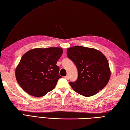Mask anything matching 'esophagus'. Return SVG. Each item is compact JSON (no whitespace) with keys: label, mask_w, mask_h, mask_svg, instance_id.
Returning <instances> with one entry per match:
<instances>
[{"label":"esophagus","mask_w":130,"mask_h":130,"mask_svg":"<svg viewBox=\"0 0 130 130\" xmlns=\"http://www.w3.org/2000/svg\"><path fill=\"white\" fill-rule=\"evenodd\" d=\"M69 76H68V75H67V76H65V79H66L68 80V79H69Z\"/></svg>","instance_id":"esophagus-1"}]
</instances>
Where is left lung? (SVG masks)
<instances>
[{"label":"left lung","instance_id":"8db88e82","mask_svg":"<svg viewBox=\"0 0 130 130\" xmlns=\"http://www.w3.org/2000/svg\"><path fill=\"white\" fill-rule=\"evenodd\" d=\"M67 55L75 63L78 79L69 84L73 90L84 96L96 94L106 86L111 76L108 61L98 50L80 46L67 49Z\"/></svg>","mask_w":130,"mask_h":130}]
</instances>
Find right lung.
<instances>
[{"label": "right lung", "instance_id": "add662e5", "mask_svg": "<svg viewBox=\"0 0 130 130\" xmlns=\"http://www.w3.org/2000/svg\"><path fill=\"white\" fill-rule=\"evenodd\" d=\"M61 47L36 48L24 54L15 69V78L29 95L41 97L53 90L59 78L57 61L62 55Z\"/></svg>", "mask_w": 130, "mask_h": 130}]
</instances>
